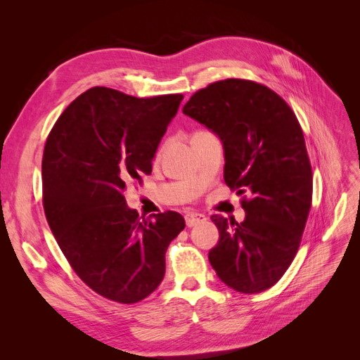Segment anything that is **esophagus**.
Listing matches in <instances>:
<instances>
[{"mask_svg":"<svg viewBox=\"0 0 360 360\" xmlns=\"http://www.w3.org/2000/svg\"><path fill=\"white\" fill-rule=\"evenodd\" d=\"M184 219H186L188 226H195L200 222H204L205 216L202 213H198V212H189V213H186V216H184Z\"/></svg>","mask_w":360,"mask_h":360,"instance_id":"esophagus-1","label":"esophagus"}]
</instances>
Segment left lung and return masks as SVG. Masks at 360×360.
<instances>
[{"mask_svg":"<svg viewBox=\"0 0 360 360\" xmlns=\"http://www.w3.org/2000/svg\"><path fill=\"white\" fill-rule=\"evenodd\" d=\"M183 114L224 147V180L249 200L243 222L213 214L219 242L209 261L230 288L261 292L296 257L312 200V171L302 127L285 101L267 86L225 79L195 93Z\"/></svg>","mask_w":360,"mask_h":360,"instance_id":"obj_1","label":"left lung"}]
</instances>
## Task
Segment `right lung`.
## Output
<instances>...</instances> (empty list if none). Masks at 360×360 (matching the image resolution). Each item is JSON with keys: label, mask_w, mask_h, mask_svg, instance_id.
Returning a JSON list of instances; mask_svg holds the SVG:
<instances>
[{"label": "right lung", "mask_w": 360, "mask_h": 360, "mask_svg": "<svg viewBox=\"0 0 360 360\" xmlns=\"http://www.w3.org/2000/svg\"><path fill=\"white\" fill-rule=\"evenodd\" d=\"M181 94L138 99L93 86L64 110L41 160L43 207L51 231L86 285L120 303H136L165 276V254L183 216H139L124 191L151 162L176 117Z\"/></svg>", "instance_id": "add662e5"}]
</instances>
